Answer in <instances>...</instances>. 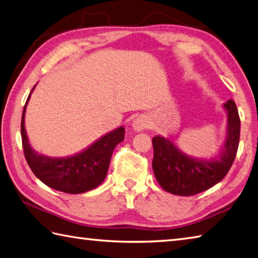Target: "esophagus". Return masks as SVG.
Returning a JSON list of instances; mask_svg holds the SVG:
<instances>
[{"label": "esophagus", "mask_w": 258, "mask_h": 258, "mask_svg": "<svg viewBox=\"0 0 258 258\" xmlns=\"http://www.w3.org/2000/svg\"><path fill=\"white\" fill-rule=\"evenodd\" d=\"M148 119L145 118L144 116H138L137 118L132 121V128L135 132H141L142 130L148 127Z\"/></svg>", "instance_id": "34e87169"}]
</instances>
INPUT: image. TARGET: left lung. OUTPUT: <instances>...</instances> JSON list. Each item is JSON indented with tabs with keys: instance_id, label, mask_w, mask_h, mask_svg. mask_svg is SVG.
<instances>
[{
	"instance_id": "8db88e82",
	"label": "left lung",
	"mask_w": 258,
	"mask_h": 258,
	"mask_svg": "<svg viewBox=\"0 0 258 258\" xmlns=\"http://www.w3.org/2000/svg\"><path fill=\"white\" fill-rule=\"evenodd\" d=\"M223 108L228 116L227 137L223 148L213 158L189 156L170 139L153 138V172L168 193L179 196L199 194L221 181L230 170L239 144L240 119L233 100H228Z\"/></svg>"
}]
</instances>
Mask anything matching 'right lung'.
Instances as JSON below:
<instances>
[{"mask_svg": "<svg viewBox=\"0 0 258 258\" xmlns=\"http://www.w3.org/2000/svg\"><path fill=\"white\" fill-rule=\"evenodd\" d=\"M35 87L28 96L21 118L22 147L30 169L45 185L64 193L82 194L96 188L105 180L111 154L116 145L124 140L125 128L120 126L111 131L71 157L53 158L37 152L29 143L25 126L26 108Z\"/></svg>", "mask_w": 258, "mask_h": 258, "instance_id": "1", "label": "right lung"}]
</instances>
